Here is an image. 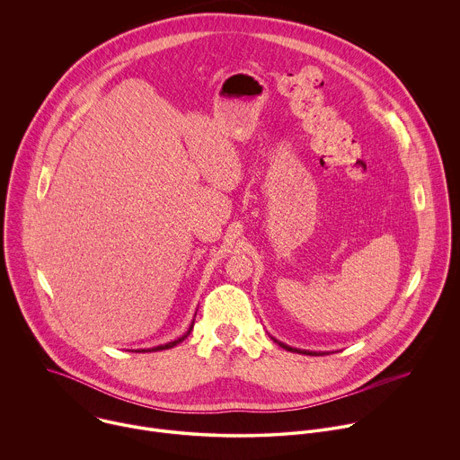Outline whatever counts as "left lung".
Masks as SVG:
<instances>
[{
	"instance_id": "obj_1",
	"label": "left lung",
	"mask_w": 460,
	"mask_h": 460,
	"mask_svg": "<svg viewBox=\"0 0 460 460\" xmlns=\"http://www.w3.org/2000/svg\"><path fill=\"white\" fill-rule=\"evenodd\" d=\"M271 338H273V336H271ZM273 341H275V343H279L282 349H286V350H289V352H298V354H311V356L329 354V352H316V350H302V349H295V347H289V345H286V343H282V341H279V340H275V338H273Z\"/></svg>"
}]
</instances>
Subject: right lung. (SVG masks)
<instances>
[{"mask_svg":"<svg viewBox=\"0 0 460 460\" xmlns=\"http://www.w3.org/2000/svg\"><path fill=\"white\" fill-rule=\"evenodd\" d=\"M192 327H194V322L189 325V329H187V332L185 334H181L180 338H176V340H172V341H169V343H164V345H158V347H153V349H138V352L142 350V352H153V350H165V349H172V347H176L178 343H181L189 334H190V331H192Z\"/></svg>","mask_w":460,"mask_h":460,"instance_id":"1","label":"right lung"}]
</instances>
